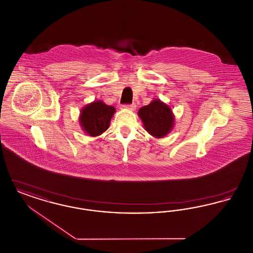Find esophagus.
I'll list each match as a JSON object with an SVG mask.
<instances>
[{"label": "esophagus", "mask_w": 253, "mask_h": 253, "mask_svg": "<svg viewBox=\"0 0 253 253\" xmlns=\"http://www.w3.org/2000/svg\"><path fill=\"white\" fill-rule=\"evenodd\" d=\"M122 107H123V108L128 109V110H132V111H133L136 106H135V104H134V103H132V104H123V105H122Z\"/></svg>", "instance_id": "34e87169"}]
</instances>
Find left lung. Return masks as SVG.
<instances>
[{
  "label": "left lung",
  "instance_id": "left-lung-1",
  "mask_svg": "<svg viewBox=\"0 0 253 253\" xmlns=\"http://www.w3.org/2000/svg\"><path fill=\"white\" fill-rule=\"evenodd\" d=\"M138 116L146 131L156 137L165 136L173 125L171 110L159 99H155L149 105L139 109Z\"/></svg>",
  "mask_w": 253,
  "mask_h": 253
}]
</instances>
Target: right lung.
I'll return each instance as SVG.
<instances>
[{"label": "right lung", "mask_w": 253, "mask_h": 253, "mask_svg": "<svg viewBox=\"0 0 253 253\" xmlns=\"http://www.w3.org/2000/svg\"><path fill=\"white\" fill-rule=\"evenodd\" d=\"M116 109L102 101H94L83 109L81 114V125L89 135L96 136L108 129L110 121Z\"/></svg>", "instance_id": "add662e5"}]
</instances>
